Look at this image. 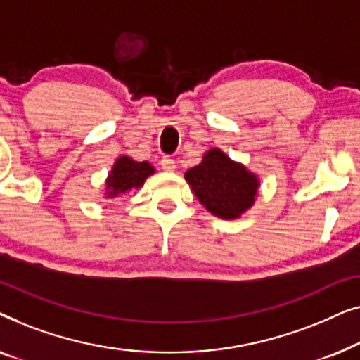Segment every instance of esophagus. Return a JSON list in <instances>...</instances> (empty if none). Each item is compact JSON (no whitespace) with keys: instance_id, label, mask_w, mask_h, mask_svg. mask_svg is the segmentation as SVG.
Instances as JSON below:
<instances>
[{"instance_id":"obj_1","label":"esophagus","mask_w":360,"mask_h":360,"mask_svg":"<svg viewBox=\"0 0 360 360\" xmlns=\"http://www.w3.org/2000/svg\"><path fill=\"white\" fill-rule=\"evenodd\" d=\"M160 165L165 172H174L175 170V160L170 159V157H164V159L160 160Z\"/></svg>"}]
</instances>
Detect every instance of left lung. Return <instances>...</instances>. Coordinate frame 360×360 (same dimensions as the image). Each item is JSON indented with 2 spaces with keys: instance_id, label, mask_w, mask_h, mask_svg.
Wrapping results in <instances>:
<instances>
[{
  "instance_id": "8db88e82",
  "label": "left lung",
  "mask_w": 360,
  "mask_h": 360,
  "mask_svg": "<svg viewBox=\"0 0 360 360\" xmlns=\"http://www.w3.org/2000/svg\"><path fill=\"white\" fill-rule=\"evenodd\" d=\"M185 179L201 205L226 219L238 218L252 206L259 185L245 167L236 164L219 149L206 152L200 165L186 170Z\"/></svg>"
}]
</instances>
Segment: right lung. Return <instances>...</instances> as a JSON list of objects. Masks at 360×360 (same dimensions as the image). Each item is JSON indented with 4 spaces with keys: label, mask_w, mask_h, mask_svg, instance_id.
I'll use <instances>...</instances> for the list:
<instances>
[{
    "label": "right lung",
    "mask_w": 360,
    "mask_h": 360,
    "mask_svg": "<svg viewBox=\"0 0 360 360\" xmlns=\"http://www.w3.org/2000/svg\"><path fill=\"white\" fill-rule=\"evenodd\" d=\"M154 174V167L149 162H134L129 157H121L112 167L106 185L110 195L116 196L131 188H139L147 176Z\"/></svg>",
    "instance_id": "obj_1"
}]
</instances>
